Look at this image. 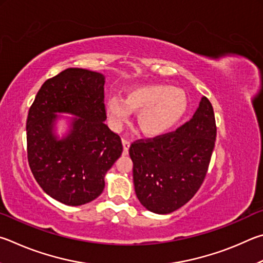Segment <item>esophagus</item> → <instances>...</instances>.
<instances>
[{"mask_svg": "<svg viewBox=\"0 0 263 263\" xmlns=\"http://www.w3.org/2000/svg\"><path fill=\"white\" fill-rule=\"evenodd\" d=\"M122 145H123V153L124 154H128L129 146H130V142H129L126 139H122Z\"/></svg>", "mask_w": 263, "mask_h": 263, "instance_id": "1", "label": "esophagus"}]
</instances>
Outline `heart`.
I'll return each instance as SVG.
<instances>
[{"label": "heart", "mask_w": 263, "mask_h": 263, "mask_svg": "<svg viewBox=\"0 0 263 263\" xmlns=\"http://www.w3.org/2000/svg\"><path fill=\"white\" fill-rule=\"evenodd\" d=\"M190 109L185 91L168 84H143L129 87L123 100L113 97L106 101L105 110L110 127L120 130L132 113L145 137L156 139L172 132Z\"/></svg>", "instance_id": "heart-1"}]
</instances>
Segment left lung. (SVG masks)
Listing matches in <instances>:
<instances>
[{
  "instance_id": "left-lung-1",
  "label": "left lung",
  "mask_w": 263,
  "mask_h": 263,
  "mask_svg": "<svg viewBox=\"0 0 263 263\" xmlns=\"http://www.w3.org/2000/svg\"><path fill=\"white\" fill-rule=\"evenodd\" d=\"M216 140L214 108L202 97L193 118L176 132L130 145L133 179L141 204L155 214H171L199 191Z\"/></svg>"
}]
</instances>
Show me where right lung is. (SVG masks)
Returning <instances> with one entry per match:
<instances>
[{
  "instance_id": "1",
  "label": "right lung",
  "mask_w": 263,
  "mask_h": 263,
  "mask_svg": "<svg viewBox=\"0 0 263 263\" xmlns=\"http://www.w3.org/2000/svg\"><path fill=\"white\" fill-rule=\"evenodd\" d=\"M104 84L103 73L68 68L44 83L29 110L31 171L46 194L63 204L76 206L97 199L106 173L122 154L121 139L105 124ZM59 119L67 122L61 137Z\"/></svg>"
}]
</instances>
